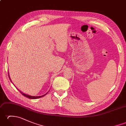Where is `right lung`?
I'll return each mask as SVG.
<instances>
[{"label":"right lung","instance_id":"add662e5","mask_svg":"<svg viewBox=\"0 0 126 126\" xmlns=\"http://www.w3.org/2000/svg\"><path fill=\"white\" fill-rule=\"evenodd\" d=\"M9 77L10 79L11 80L10 77V75H9ZM19 92H20V93L21 94H22L23 96H25L26 97H28V98H30V99H36V98H40V97H42L43 96H45V95H47V93L45 94H44V95H42V96H30V95H27V94H25L22 93V92H20V90H19Z\"/></svg>","mask_w":126,"mask_h":126}]
</instances>
